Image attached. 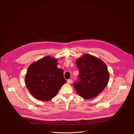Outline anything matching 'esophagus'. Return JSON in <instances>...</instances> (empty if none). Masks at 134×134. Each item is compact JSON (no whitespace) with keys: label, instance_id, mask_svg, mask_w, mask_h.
<instances>
[{"label":"esophagus","instance_id":"1","mask_svg":"<svg viewBox=\"0 0 134 134\" xmlns=\"http://www.w3.org/2000/svg\"><path fill=\"white\" fill-rule=\"evenodd\" d=\"M67 82H68V83H71L72 82V80L71 79H68V80H67Z\"/></svg>","mask_w":134,"mask_h":134}]
</instances>
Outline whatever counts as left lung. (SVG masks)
<instances>
[{
    "label": "left lung",
    "mask_w": 134,
    "mask_h": 134,
    "mask_svg": "<svg viewBox=\"0 0 134 134\" xmlns=\"http://www.w3.org/2000/svg\"><path fill=\"white\" fill-rule=\"evenodd\" d=\"M75 63L79 71V81L73 84L76 93L85 99L97 97L109 82V73L106 64L88 54H84Z\"/></svg>",
    "instance_id": "obj_1"
}]
</instances>
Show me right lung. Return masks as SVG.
Wrapping results in <instances>:
<instances>
[{
  "instance_id": "1",
  "label": "right lung",
  "mask_w": 134,
  "mask_h": 134,
  "mask_svg": "<svg viewBox=\"0 0 134 134\" xmlns=\"http://www.w3.org/2000/svg\"><path fill=\"white\" fill-rule=\"evenodd\" d=\"M58 62L57 59L47 56L28 67L25 83L31 94L37 99L51 100L66 82L63 70L57 67Z\"/></svg>"
}]
</instances>
